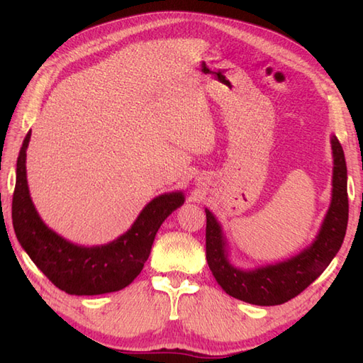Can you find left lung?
I'll return each mask as SVG.
<instances>
[{
    "mask_svg": "<svg viewBox=\"0 0 363 363\" xmlns=\"http://www.w3.org/2000/svg\"><path fill=\"white\" fill-rule=\"evenodd\" d=\"M333 148V196L317 237L296 256L251 269L237 268L229 260V245L215 215L206 209V257L220 287L229 296L256 306L284 304L299 295L325 272L340 250L348 226V173L345 152L337 137Z\"/></svg>",
    "mask_w": 363,
    "mask_h": 363,
    "instance_id": "left-lung-1",
    "label": "left lung"
}]
</instances>
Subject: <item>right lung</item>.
<instances>
[{"label":"right lung","mask_w":363,"mask_h":363,"mask_svg":"<svg viewBox=\"0 0 363 363\" xmlns=\"http://www.w3.org/2000/svg\"><path fill=\"white\" fill-rule=\"evenodd\" d=\"M30 130L17 160L12 223L21 248L37 268L68 295L90 296L118 291L140 274L162 223L186 201L181 190L162 194L146 204L125 234L106 245L84 246L67 240L43 223L30 199L26 150Z\"/></svg>","instance_id":"1"}]
</instances>
